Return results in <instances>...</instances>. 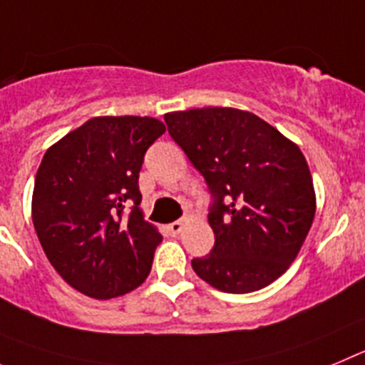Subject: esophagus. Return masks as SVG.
Segmentation results:
<instances>
[{
	"instance_id": "34e87169",
	"label": "esophagus",
	"mask_w": 365,
	"mask_h": 365,
	"mask_svg": "<svg viewBox=\"0 0 365 365\" xmlns=\"http://www.w3.org/2000/svg\"><path fill=\"white\" fill-rule=\"evenodd\" d=\"M185 223H187V218H180V220H176V222L169 223V232L173 236L180 235V232L183 231V227H185Z\"/></svg>"
}]
</instances>
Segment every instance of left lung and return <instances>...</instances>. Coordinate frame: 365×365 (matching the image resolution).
Returning <instances> with one entry per match:
<instances>
[{
  "label": "left lung",
  "mask_w": 365,
  "mask_h": 365,
  "mask_svg": "<svg viewBox=\"0 0 365 365\" xmlns=\"http://www.w3.org/2000/svg\"><path fill=\"white\" fill-rule=\"evenodd\" d=\"M170 138L207 183L215 247L190 265L225 293L258 291L297 258L314 218L302 150L267 121L229 107L165 114Z\"/></svg>",
  "instance_id": "8db88e82"
}]
</instances>
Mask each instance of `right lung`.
Returning a JSON list of instances; mask_svg holds the SVG:
<instances>
[{
	"label": "right lung",
	"mask_w": 365,
	"mask_h": 365,
	"mask_svg": "<svg viewBox=\"0 0 365 365\" xmlns=\"http://www.w3.org/2000/svg\"><path fill=\"white\" fill-rule=\"evenodd\" d=\"M163 133L156 118H93L41 160L32 195L36 235L52 267L87 297H121L149 277L162 235L143 220L138 178Z\"/></svg>",
	"instance_id": "1"
}]
</instances>
